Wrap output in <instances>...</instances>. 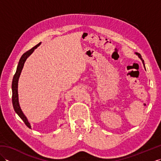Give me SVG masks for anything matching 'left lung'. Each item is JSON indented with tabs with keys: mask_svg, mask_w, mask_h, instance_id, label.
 Here are the masks:
<instances>
[{
	"mask_svg": "<svg viewBox=\"0 0 161 161\" xmlns=\"http://www.w3.org/2000/svg\"><path fill=\"white\" fill-rule=\"evenodd\" d=\"M136 54H137V55L138 56V57L140 58V59H141L142 60V63H143V65H144V66H145V64H144V60H143V59H142V57H141V54H139V53H136Z\"/></svg>",
	"mask_w": 161,
	"mask_h": 161,
	"instance_id": "left-lung-1",
	"label": "left lung"
}]
</instances>
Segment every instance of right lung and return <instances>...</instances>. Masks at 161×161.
Returning <instances> with one entry per match:
<instances>
[{"label": "right lung", "mask_w": 161, "mask_h": 161, "mask_svg": "<svg viewBox=\"0 0 161 161\" xmlns=\"http://www.w3.org/2000/svg\"><path fill=\"white\" fill-rule=\"evenodd\" d=\"M40 44H41V43H38L35 47H33L32 48L29 50L28 51H27V52L24 53L21 56V57H20L19 64H18V66H17V68H16V73L14 74V75L13 80H12V104H13L14 109L15 112L17 114H18L19 117L22 119V120L24 122V123H25V125L30 129H31V125H30V122L28 120V119H27V118L25 117V115L23 114V113L21 108H20V105H19V95H18V81H19V79L20 77V73H21L22 69H23V66H24V64H25L27 58H28L30 55V54H31L34 52L35 49H36L37 47L40 46Z\"/></svg>", "instance_id": "add662e5"}]
</instances>
